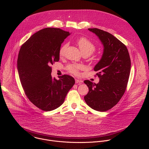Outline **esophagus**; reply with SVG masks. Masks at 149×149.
<instances>
[{"instance_id":"34e87169","label":"esophagus","mask_w":149,"mask_h":149,"mask_svg":"<svg viewBox=\"0 0 149 149\" xmlns=\"http://www.w3.org/2000/svg\"><path fill=\"white\" fill-rule=\"evenodd\" d=\"M75 80V83H80V84H82V83L83 82V81H82V80H81V79H78V78H76Z\"/></svg>"}]
</instances>
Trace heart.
<instances>
[{
    "label": "heart",
    "instance_id": "obj_1",
    "mask_svg": "<svg viewBox=\"0 0 149 149\" xmlns=\"http://www.w3.org/2000/svg\"><path fill=\"white\" fill-rule=\"evenodd\" d=\"M77 44L79 47L82 55L86 54L88 56L92 54L96 49V47L95 44L90 39H87L86 37H81L77 40ZM67 45H63L60 49H59V55L62 56L64 53L65 49L67 48ZM83 68L82 65L80 64H77V63H72V64H69L67 67V70L75 75H77L79 73V71L82 70Z\"/></svg>",
    "mask_w": 149,
    "mask_h": 149
}]
</instances>
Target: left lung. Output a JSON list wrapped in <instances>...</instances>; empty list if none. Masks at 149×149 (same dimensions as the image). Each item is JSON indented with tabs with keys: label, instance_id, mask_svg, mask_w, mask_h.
<instances>
[{
	"label": "left lung",
	"instance_id": "8db88e82",
	"mask_svg": "<svg viewBox=\"0 0 149 149\" xmlns=\"http://www.w3.org/2000/svg\"><path fill=\"white\" fill-rule=\"evenodd\" d=\"M104 46L101 59L94 67L98 84L85 80L89 88L85 101L94 110L106 111L116 105L124 95L130 73L131 60L126 46L112 34L97 28H89Z\"/></svg>",
	"mask_w": 149,
	"mask_h": 149
}]
</instances>
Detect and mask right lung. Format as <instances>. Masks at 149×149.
Listing matches in <instances>:
<instances>
[{
  "instance_id": "obj_1",
  "label": "right lung",
  "mask_w": 149,
  "mask_h": 149,
  "mask_svg": "<svg viewBox=\"0 0 149 149\" xmlns=\"http://www.w3.org/2000/svg\"><path fill=\"white\" fill-rule=\"evenodd\" d=\"M70 35L59 28H44L32 35L19 51L17 67L21 84L30 101L43 111L60 107L75 84L69 75L59 80L51 77V65L59 61L61 44Z\"/></svg>"
}]
</instances>
